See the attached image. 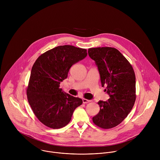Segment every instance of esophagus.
<instances>
[{
    "label": "esophagus",
    "instance_id": "34e87169",
    "mask_svg": "<svg viewBox=\"0 0 160 160\" xmlns=\"http://www.w3.org/2000/svg\"><path fill=\"white\" fill-rule=\"evenodd\" d=\"M82 101H83V104H86V103L90 102L91 101L90 100H88V99H83Z\"/></svg>",
    "mask_w": 160,
    "mask_h": 160
}]
</instances>
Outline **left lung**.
<instances>
[{
	"mask_svg": "<svg viewBox=\"0 0 160 160\" xmlns=\"http://www.w3.org/2000/svg\"><path fill=\"white\" fill-rule=\"evenodd\" d=\"M88 56L95 61L102 87L110 98L100 101V111L92 118L98 127L108 129L121 123L132 110L135 99V75L133 68L122 53L114 48H90Z\"/></svg>",
	"mask_w": 160,
	"mask_h": 160,
	"instance_id": "8db88e82",
	"label": "left lung"
}]
</instances>
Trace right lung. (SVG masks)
Segmentation results:
<instances>
[{"instance_id":"add662e5","label":"right lung","mask_w":160,"mask_h":160,"mask_svg":"<svg viewBox=\"0 0 160 160\" xmlns=\"http://www.w3.org/2000/svg\"><path fill=\"white\" fill-rule=\"evenodd\" d=\"M87 49L60 45L41 54L34 62L27 88L28 101L38 120L53 129L71 120L74 110L83 101L59 88L73 64L84 59Z\"/></svg>"}]
</instances>
